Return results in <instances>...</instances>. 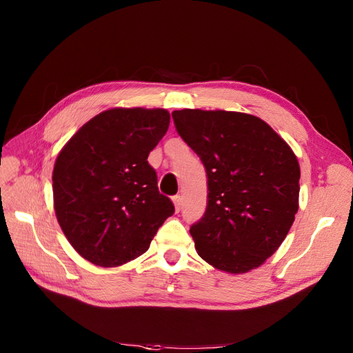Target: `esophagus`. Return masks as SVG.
Wrapping results in <instances>:
<instances>
[{
	"mask_svg": "<svg viewBox=\"0 0 353 353\" xmlns=\"http://www.w3.org/2000/svg\"><path fill=\"white\" fill-rule=\"evenodd\" d=\"M172 200L174 203V210L179 213L181 210V197L180 196H174Z\"/></svg>",
	"mask_w": 353,
	"mask_h": 353,
	"instance_id": "esophagus-1",
	"label": "esophagus"
}]
</instances>
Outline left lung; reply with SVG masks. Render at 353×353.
Masks as SVG:
<instances>
[{
	"mask_svg": "<svg viewBox=\"0 0 353 353\" xmlns=\"http://www.w3.org/2000/svg\"><path fill=\"white\" fill-rule=\"evenodd\" d=\"M172 117L208 174V208L190 228L196 252L233 274L263 265L299 209L301 167L293 150L252 114L184 108Z\"/></svg>",
	"mask_w": 353,
	"mask_h": 353,
	"instance_id": "left-lung-1",
	"label": "left lung"
}]
</instances>
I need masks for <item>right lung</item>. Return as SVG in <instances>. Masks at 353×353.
<instances>
[{
  "mask_svg": "<svg viewBox=\"0 0 353 353\" xmlns=\"http://www.w3.org/2000/svg\"><path fill=\"white\" fill-rule=\"evenodd\" d=\"M164 108L116 107L87 121L57 156L54 210L70 245L101 268L141 256L174 213L147 157L167 133Z\"/></svg>",
  "mask_w": 353,
  "mask_h": 353,
  "instance_id": "obj_1",
  "label": "right lung"
}]
</instances>
